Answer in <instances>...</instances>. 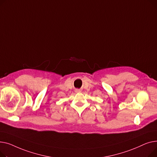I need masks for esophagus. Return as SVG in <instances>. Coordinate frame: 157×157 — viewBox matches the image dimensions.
<instances>
[{"label":"esophagus","mask_w":157,"mask_h":157,"mask_svg":"<svg viewBox=\"0 0 157 157\" xmlns=\"http://www.w3.org/2000/svg\"><path fill=\"white\" fill-rule=\"evenodd\" d=\"M75 91H76V92H77V93H79V92H80V90H79V89H76V90H75Z\"/></svg>","instance_id":"esophagus-1"}]
</instances>
